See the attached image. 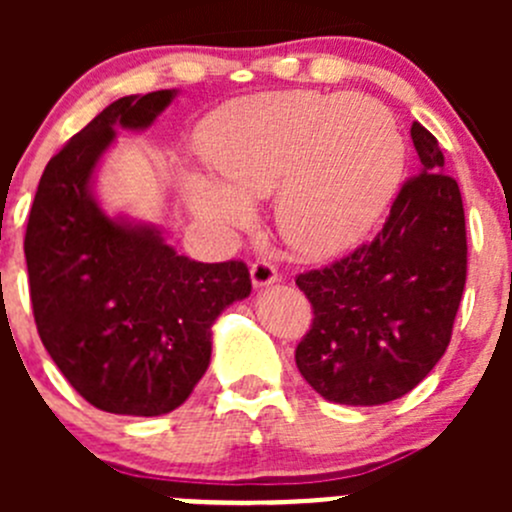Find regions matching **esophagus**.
Returning <instances> with one entry per match:
<instances>
[{"label": "esophagus", "instance_id": "34e87169", "mask_svg": "<svg viewBox=\"0 0 512 512\" xmlns=\"http://www.w3.org/2000/svg\"><path fill=\"white\" fill-rule=\"evenodd\" d=\"M250 275H252V285L255 287H267V285H272V282L280 280V272H277V267L267 260L252 262Z\"/></svg>", "mask_w": 512, "mask_h": 512}]
</instances>
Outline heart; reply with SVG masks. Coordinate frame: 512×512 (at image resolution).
I'll return each mask as SVG.
<instances>
[{
  "instance_id": "heart-1",
  "label": "heart",
  "mask_w": 512,
  "mask_h": 512,
  "mask_svg": "<svg viewBox=\"0 0 512 512\" xmlns=\"http://www.w3.org/2000/svg\"><path fill=\"white\" fill-rule=\"evenodd\" d=\"M220 180L188 175L195 213L225 227L250 223L247 198L277 190L282 237L309 255L359 242L394 198L406 143L384 103L366 96L280 91L225 106L205 133Z\"/></svg>"
}]
</instances>
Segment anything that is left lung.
<instances>
[{
  "label": "left lung",
  "mask_w": 512,
  "mask_h": 512,
  "mask_svg": "<svg viewBox=\"0 0 512 512\" xmlns=\"http://www.w3.org/2000/svg\"><path fill=\"white\" fill-rule=\"evenodd\" d=\"M411 138L421 165L374 240L294 280L314 312L294 361L334 404L401 399L451 342L466 287V215L433 133L414 121Z\"/></svg>",
  "instance_id": "left-lung-1"
}]
</instances>
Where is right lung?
<instances>
[{
	"mask_svg": "<svg viewBox=\"0 0 512 512\" xmlns=\"http://www.w3.org/2000/svg\"><path fill=\"white\" fill-rule=\"evenodd\" d=\"M173 98L168 89L123 96L81 128L44 168L24 237L41 342L108 414L178 409L208 369L215 319L252 289L245 262H195L158 227L98 205L94 173L116 126L148 128Z\"/></svg>",
	"mask_w": 512,
	"mask_h": 512,
	"instance_id": "add662e5",
	"label": "right lung"
}]
</instances>
